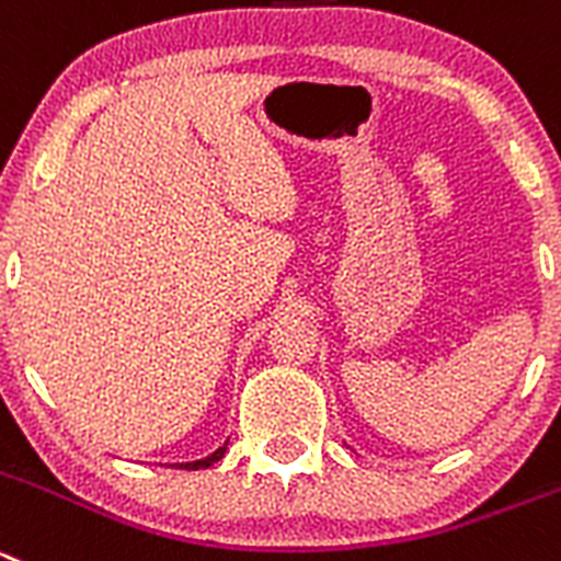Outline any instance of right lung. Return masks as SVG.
<instances>
[{
    "mask_svg": "<svg viewBox=\"0 0 561 561\" xmlns=\"http://www.w3.org/2000/svg\"><path fill=\"white\" fill-rule=\"evenodd\" d=\"M224 451H227V446H221L216 454H209V457L198 459V462H185V465H176V468H180V470H202V468H209V465H216L218 459L224 457Z\"/></svg>",
    "mask_w": 561,
    "mask_h": 561,
    "instance_id": "1",
    "label": "right lung"
}]
</instances>
